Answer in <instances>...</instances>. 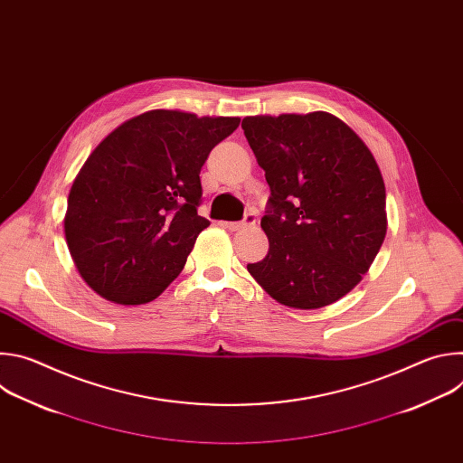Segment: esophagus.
<instances>
[{
    "mask_svg": "<svg viewBox=\"0 0 463 463\" xmlns=\"http://www.w3.org/2000/svg\"><path fill=\"white\" fill-rule=\"evenodd\" d=\"M256 225V216L254 214H247L241 222H225L223 227L229 229V231H241V229H249V227H254Z\"/></svg>",
    "mask_w": 463,
    "mask_h": 463,
    "instance_id": "1",
    "label": "esophagus"
}]
</instances>
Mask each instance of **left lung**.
<instances>
[{"label": "left lung", "mask_w": 463, "mask_h": 463, "mask_svg": "<svg viewBox=\"0 0 463 463\" xmlns=\"http://www.w3.org/2000/svg\"><path fill=\"white\" fill-rule=\"evenodd\" d=\"M271 195L261 229L268 256L247 271L277 302L317 309L350 293L386 234L381 170L355 131L332 113L241 120Z\"/></svg>", "instance_id": "left-lung-1"}]
</instances>
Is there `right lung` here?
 <instances>
[{
  "label": "right lung",
  "instance_id": "1",
  "mask_svg": "<svg viewBox=\"0 0 463 463\" xmlns=\"http://www.w3.org/2000/svg\"><path fill=\"white\" fill-rule=\"evenodd\" d=\"M238 117L152 109L122 122L73 181L63 220L71 258L102 298L139 306L183 271L197 234L200 172Z\"/></svg>",
  "mask_w": 463,
  "mask_h": 463
}]
</instances>
